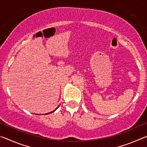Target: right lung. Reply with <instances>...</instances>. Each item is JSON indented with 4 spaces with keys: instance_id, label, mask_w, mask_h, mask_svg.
Instances as JSON below:
<instances>
[{
    "instance_id": "right-lung-1",
    "label": "right lung",
    "mask_w": 147,
    "mask_h": 147,
    "mask_svg": "<svg viewBox=\"0 0 147 147\" xmlns=\"http://www.w3.org/2000/svg\"><path fill=\"white\" fill-rule=\"evenodd\" d=\"M58 107H59V106H58ZM58 108H56V109H55V110H54V111H51V112H50V113H45V114H44V115H47V114H49V113H51L54 112V111H55L56 110V109H58ZM36 115H38V114H36Z\"/></svg>"
}]
</instances>
